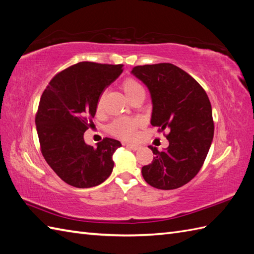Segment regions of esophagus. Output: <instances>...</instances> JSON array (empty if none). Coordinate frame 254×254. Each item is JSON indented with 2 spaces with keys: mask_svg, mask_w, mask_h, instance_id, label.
<instances>
[{
  "mask_svg": "<svg viewBox=\"0 0 254 254\" xmlns=\"http://www.w3.org/2000/svg\"><path fill=\"white\" fill-rule=\"evenodd\" d=\"M125 145H126L127 147H128L129 149H132V150H134V151H136V150L140 149V145H138V144H131V143H126Z\"/></svg>",
  "mask_w": 254,
  "mask_h": 254,
  "instance_id": "34e87169",
  "label": "esophagus"
}]
</instances>
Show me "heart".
<instances>
[{"label":"heart","mask_w":254,"mask_h":254,"mask_svg":"<svg viewBox=\"0 0 254 254\" xmlns=\"http://www.w3.org/2000/svg\"><path fill=\"white\" fill-rule=\"evenodd\" d=\"M122 88L128 99L138 95V94H145L143 85H141L138 81L134 79H127L122 83ZM102 105H103V97H100L97 102V110H100ZM140 125L141 122L139 119H137V118L122 117L111 123L109 129L111 133L117 135V136L119 137L132 138L134 136L135 131H136V129L140 127Z\"/></svg>","instance_id":"obj_1"}]
</instances>
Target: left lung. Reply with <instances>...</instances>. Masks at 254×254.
Returning <instances> with one entry per match:
<instances>
[{"instance_id": "1", "label": "left lung", "mask_w": 254, "mask_h": 254, "mask_svg": "<svg viewBox=\"0 0 254 254\" xmlns=\"http://www.w3.org/2000/svg\"><path fill=\"white\" fill-rule=\"evenodd\" d=\"M131 73L148 88L150 123L168 129V148L149 146L154 160L141 168L144 180L158 190H175L191 181L207 158L214 134L207 93L191 75L172 64L136 66Z\"/></svg>"}]
</instances>
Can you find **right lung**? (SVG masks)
Masks as SVG:
<instances>
[{
  "label": "right lung",
  "instance_id": "1",
  "mask_svg": "<svg viewBox=\"0 0 254 254\" xmlns=\"http://www.w3.org/2000/svg\"><path fill=\"white\" fill-rule=\"evenodd\" d=\"M122 67L78 63L56 74L41 96L35 126L42 155L73 187L97 186L113 172V156L120 141L106 137L93 147L84 141V132L92 127L98 99L122 73Z\"/></svg>",
  "mask_w": 254,
  "mask_h": 254
}]
</instances>
